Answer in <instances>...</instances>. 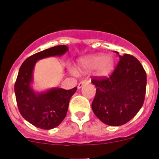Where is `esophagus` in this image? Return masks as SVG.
<instances>
[{
    "instance_id": "34e87169",
    "label": "esophagus",
    "mask_w": 159,
    "mask_h": 159,
    "mask_svg": "<svg viewBox=\"0 0 159 159\" xmlns=\"http://www.w3.org/2000/svg\"><path fill=\"white\" fill-rule=\"evenodd\" d=\"M88 82H89V81H88V80H84L80 81V83H79V84H78V88H81L83 86H84V84H88Z\"/></svg>"
}]
</instances>
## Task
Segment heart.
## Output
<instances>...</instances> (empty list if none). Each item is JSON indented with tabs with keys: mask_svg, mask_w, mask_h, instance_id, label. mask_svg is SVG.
Masks as SVG:
<instances>
[{
	"mask_svg": "<svg viewBox=\"0 0 159 159\" xmlns=\"http://www.w3.org/2000/svg\"><path fill=\"white\" fill-rule=\"evenodd\" d=\"M114 67V60L111 56L103 57L102 54H95L80 60V68L84 71L96 68V74L99 76H106L110 74Z\"/></svg>",
	"mask_w": 159,
	"mask_h": 159,
	"instance_id": "b5f03b06",
	"label": "heart"
}]
</instances>
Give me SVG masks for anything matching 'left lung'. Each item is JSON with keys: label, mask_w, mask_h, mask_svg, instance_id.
Instances as JSON below:
<instances>
[{"label": "left lung", "mask_w": 159, "mask_h": 159, "mask_svg": "<svg viewBox=\"0 0 159 159\" xmlns=\"http://www.w3.org/2000/svg\"><path fill=\"white\" fill-rule=\"evenodd\" d=\"M119 58L109 76H93L92 80L96 87L92 110L109 126H121L130 121L145 99L147 73L141 63L129 54Z\"/></svg>", "instance_id": "1"}]
</instances>
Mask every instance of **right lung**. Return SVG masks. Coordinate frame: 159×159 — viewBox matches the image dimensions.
<instances>
[{
    "label": "right lung",
    "instance_id": "add662e5",
    "mask_svg": "<svg viewBox=\"0 0 159 159\" xmlns=\"http://www.w3.org/2000/svg\"><path fill=\"white\" fill-rule=\"evenodd\" d=\"M67 51L66 45L45 49L28 57L20 67L14 86L18 109L24 119L40 129L50 130L60 124L67 115L70 99L77 88L70 90L54 88L41 94L35 93L30 88L33 67L40 59L60 56Z\"/></svg>",
    "mask_w": 159,
    "mask_h": 159
}]
</instances>
